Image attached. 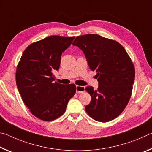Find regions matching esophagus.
<instances>
[{"label": "esophagus", "instance_id": "obj_1", "mask_svg": "<svg viewBox=\"0 0 152 152\" xmlns=\"http://www.w3.org/2000/svg\"><path fill=\"white\" fill-rule=\"evenodd\" d=\"M85 91V87L82 86H76V92L78 94L82 93Z\"/></svg>", "mask_w": 152, "mask_h": 152}]
</instances>
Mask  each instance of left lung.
<instances>
[{
	"label": "left lung",
	"instance_id": "left-lung-1",
	"mask_svg": "<svg viewBox=\"0 0 152 152\" xmlns=\"http://www.w3.org/2000/svg\"><path fill=\"white\" fill-rule=\"evenodd\" d=\"M72 45L83 51L99 82L96 90L86 88L91 96L85 107L87 114L100 122L115 119L132 96L135 72L129 56L119 42L96 34L78 36Z\"/></svg>",
	"mask_w": 152,
	"mask_h": 152
}]
</instances>
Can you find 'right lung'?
Here are the masks:
<instances>
[{
	"label": "right lung",
	"mask_w": 152,
	"mask_h": 152,
	"mask_svg": "<svg viewBox=\"0 0 152 152\" xmlns=\"http://www.w3.org/2000/svg\"><path fill=\"white\" fill-rule=\"evenodd\" d=\"M75 37L51 35L30 44L17 65L16 84L23 101L38 119L50 121L61 116L76 93L74 84L54 81L61 56Z\"/></svg>",
	"instance_id": "1"
}]
</instances>
